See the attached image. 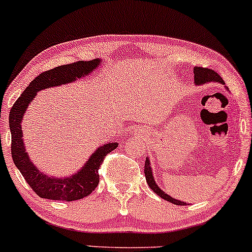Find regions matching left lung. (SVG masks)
Listing matches in <instances>:
<instances>
[{
    "label": "left lung",
    "mask_w": 252,
    "mask_h": 252,
    "mask_svg": "<svg viewBox=\"0 0 252 252\" xmlns=\"http://www.w3.org/2000/svg\"><path fill=\"white\" fill-rule=\"evenodd\" d=\"M194 79H195L196 85H203L205 84V82H210V81H217V82H221V84H223V80L221 79V77H220L217 72H215L213 70H210V68L201 67V66H196L194 68ZM144 174H146V180L148 182V185H149V187L153 189L154 192H156L158 196H160L161 198L166 199L168 202L173 203L175 205H187L186 203L178 201V199L175 198H172L171 196H168L167 194H165L163 190H160V188L158 187L156 182L154 180L153 172H151V168H150V163L148 159L146 160V165H144Z\"/></svg>",
    "instance_id": "obj_1"
}]
</instances>
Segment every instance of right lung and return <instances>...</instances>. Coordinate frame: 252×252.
Returning <instances> with one entry per match:
<instances>
[{"label":"right lung","instance_id":"add662e5","mask_svg":"<svg viewBox=\"0 0 252 252\" xmlns=\"http://www.w3.org/2000/svg\"><path fill=\"white\" fill-rule=\"evenodd\" d=\"M98 64V60L88 62L79 61L42 72L27 86V88L17 98L10 110L9 125L11 132V156L13 163L23 174L30 187L40 197L70 202L91 195L99 182L98 170L101 168V164L104 161L105 156L118 147V143L116 142L106 143L99 147L96 153L92 155L82 170L72 178L53 179L41 173L33 163H31L23 143L20 124L27 106L32 102L36 93L41 89L74 81L77 78L91 73L94 68L97 67Z\"/></svg>","mask_w":252,"mask_h":252}]
</instances>
